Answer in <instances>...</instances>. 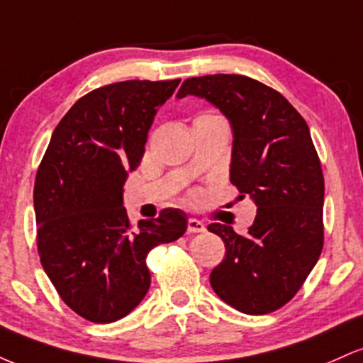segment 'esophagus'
<instances>
[{"label": "esophagus", "mask_w": 363, "mask_h": 363, "mask_svg": "<svg viewBox=\"0 0 363 363\" xmlns=\"http://www.w3.org/2000/svg\"><path fill=\"white\" fill-rule=\"evenodd\" d=\"M187 232H189V234H199V232H205V223L198 218H189L187 220Z\"/></svg>", "instance_id": "1"}]
</instances>
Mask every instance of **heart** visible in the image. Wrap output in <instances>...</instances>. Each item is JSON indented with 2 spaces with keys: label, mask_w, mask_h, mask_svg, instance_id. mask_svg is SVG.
<instances>
[{
  "label": "heart",
  "mask_w": 363,
  "mask_h": 363,
  "mask_svg": "<svg viewBox=\"0 0 363 363\" xmlns=\"http://www.w3.org/2000/svg\"><path fill=\"white\" fill-rule=\"evenodd\" d=\"M220 116H215V114H210V112H206V114H199L198 118L194 119V123H198V121H210V119H218Z\"/></svg>",
  "instance_id": "b5f03b06"
}]
</instances>
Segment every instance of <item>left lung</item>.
Instances as JSON below:
<instances>
[{"label": "left lung", "mask_w": 363, "mask_h": 363, "mask_svg": "<svg viewBox=\"0 0 363 363\" xmlns=\"http://www.w3.org/2000/svg\"><path fill=\"white\" fill-rule=\"evenodd\" d=\"M206 99L230 121V182L257 206L247 234L210 223L225 257L215 294L244 314H268L297 294L323 251L324 177L303 118L280 91L242 74L187 78L177 91Z\"/></svg>", "instance_id": "8db88e82"}]
</instances>
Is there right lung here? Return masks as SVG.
Returning a JSON list of instances; mask_svg holds the SVG:
<instances>
[{"mask_svg":"<svg viewBox=\"0 0 363 363\" xmlns=\"http://www.w3.org/2000/svg\"><path fill=\"white\" fill-rule=\"evenodd\" d=\"M179 82L128 80L83 95L54 129L37 170L40 262L66 306L91 323H114L135 309L150 289L148 252L187 228L177 208L135 227L123 206L128 174Z\"/></svg>","mask_w":363,"mask_h":363,"instance_id":"1","label":"right lung"}]
</instances>
